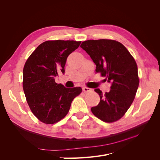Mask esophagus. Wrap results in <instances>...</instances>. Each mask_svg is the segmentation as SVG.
Segmentation results:
<instances>
[{
  "instance_id": "esophagus-1",
  "label": "esophagus",
  "mask_w": 160,
  "mask_h": 160,
  "mask_svg": "<svg viewBox=\"0 0 160 160\" xmlns=\"http://www.w3.org/2000/svg\"><path fill=\"white\" fill-rule=\"evenodd\" d=\"M83 91L84 92H89V91H91V89L90 88H87V87H83Z\"/></svg>"
}]
</instances>
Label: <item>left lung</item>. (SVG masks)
<instances>
[{
	"label": "left lung",
	"mask_w": 160,
	"mask_h": 160,
	"mask_svg": "<svg viewBox=\"0 0 160 160\" xmlns=\"http://www.w3.org/2000/svg\"><path fill=\"white\" fill-rule=\"evenodd\" d=\"M81 47L96 65V72L111 83L109 92L100 96L99 103L91 108L97 118L105 122L122 118L132 105L139 86L138 66L133 57L122 43L113 40H88Z\"/></svg>",
	"instance_id": "8db88e82"
}]
</instances>
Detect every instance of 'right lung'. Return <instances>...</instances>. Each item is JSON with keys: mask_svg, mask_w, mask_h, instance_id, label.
<instances>
[{"mask_svg": "<svg viewBox=\"0 0 160 160\" xmlns=\"http://www.w3.org/2000/svg\"><path fill=\"white\" fill-rule=\"evenodd\" d=\"M81 41H47L28 57L23 69V90L32 113L41 122L53 124L68 113L71 102L82 91L79 87L67 88L55 83L59 73H65L68 56Z\"/></svg>", "mask_w": 160, "mask_h": 160, "instance_id": "right-lung-1", "label": "right lung"}]
</instances>
